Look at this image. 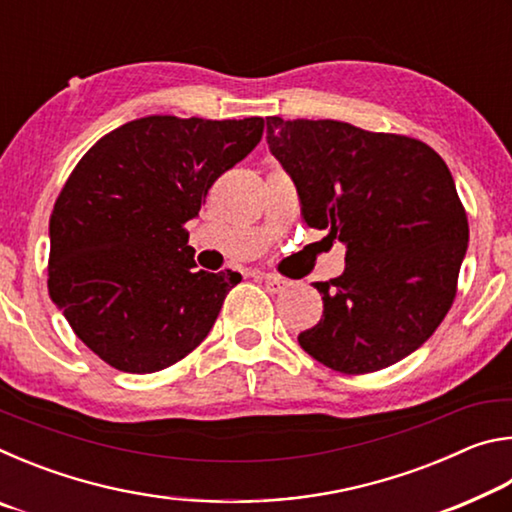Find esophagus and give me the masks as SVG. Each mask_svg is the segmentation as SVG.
Returning a JSON list of instances; mask_svg holds the SVG:
<instances>
[{
	"label": "esophagus",
	"mask_w": 512,
	"mask_h": 512,
	"mask_svg": "<svg viewBox=\"0 0 512 512\" xmlns=\"http://www.w3.org/2000/svg\"><path fill=\"white\" fill-rule=\"evenodd\" d=\"M262 282L266 284L268 293H282L289 287V282L284 280V277H277V275H262Z\"/></svg>",
	"instance_id": "34e87169"
}]
</instances>
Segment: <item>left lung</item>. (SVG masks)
Here are the masks:
<instances>
[{"instance_id": "obj_1", "label": "left lung", "mask_w": 512, "mask_h": 512, "mask_svg": "<svg viewBox=\"0 0 512 512\" xmlns=\"http://www.w3.org/2000/svg\"><path fill=\"white\" fill-rule=\"evenodd\" d=\"M309 228L345 244V271L314 282L323 318L298 343L323 366L366 375L409 357L456 298L470 225L445 160L420 140L334 119H266Z\"/></svg>"}]
</instances>
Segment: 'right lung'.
Here are the masks:
<instances>
[{
	"label": "right lung",
	"instance_id": "add662e5",
	"mask_svg": "<svg viewBox=\"0 0 512 512\" xmlns=\"http://www.w3.org/2000/svg\"><path fill=\"white\" fill-rule=\"evenodd\" d=\"M264 119L151 115L103 135L49 219V296L108 366L169 368L201 343L239 273L196 271L185 223L262 140Z\"/></svg>",
	"mask_w": 512,
	"mask_h": 512
}]
</instances>
